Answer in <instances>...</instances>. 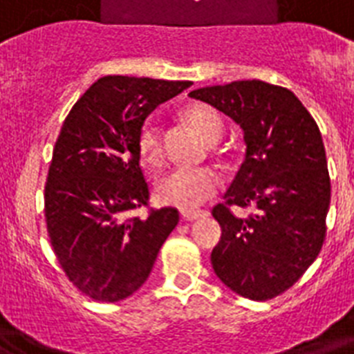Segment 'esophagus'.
<instances>
[{"label": "esophagus", "mask_w": 354, "mask_h": 354, "mask_svg": "<svg viewBox=\"0 0 354 354\" xmlns=\"http://www.w3.org/2000/svg\"><path fill=\"white\" fill-rule=\"evenodd\" d=\"M183 220H187V222H194V220H198V218H205L207 212L205 211H187L182 214Z\"/></svg>", "instance_id": "esophagus-1"}]
</instances>
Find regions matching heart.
<instances>
[{"instance_id":"1","label":"heart","mask_w":354,"mask_h":354,"mask_svg":"<svg viewBox=\"0 0 354 354\" xmlns=\"http://www.w3.org/2000/svg\"><path fill=\"white\" fill-rule=\"evenodd\" d=\"M187 120L207 143L222 138L223 120L214 109L196 105L189 109ZM138 145L145 162L158 163L162 160V129L156 120L151 118L143 123ZM218 187H220V178L211 169L174 167L160 178L156 192L158 198L167 205L178 207L182 211H194L216 194Z\"/></svg>"}]
</instances>
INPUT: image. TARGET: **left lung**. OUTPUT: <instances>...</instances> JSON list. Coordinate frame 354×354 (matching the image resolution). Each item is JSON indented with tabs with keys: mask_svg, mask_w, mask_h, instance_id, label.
Instances as JSON below:
<instances>
[{
	"mask_svg": "<svg viewBox=\"0 0 354 354\" xmlns=\"http://www.w3.org/2000/svg\"><path fill=\"white\" fill-rule=\"evenodd\" d=\"M189 96L231 118L245 143L225 203L212 209L222 227L212 269L240 297H277L317 260L326 238L331 182L320 129L291 91L260 80L196 88ZM251 203L259 214L249 221L226 207Z\"/></svg>",
	"mask_w": 354,
	"mask_h": 354,
	"instance_id": "obj_1",
	"label": "left lung"
}]
</instances>
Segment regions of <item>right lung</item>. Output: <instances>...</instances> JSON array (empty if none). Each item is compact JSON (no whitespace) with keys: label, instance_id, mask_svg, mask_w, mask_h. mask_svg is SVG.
<instances>
[{"label":"right lung","instance_id":"1","mask_svg":"<svg viewBox=\"0 0 354 354\" xmlns=\"http://www.w3.org/2000/svg\"><path fill=\"white\" fill-rule=\"evenodd\" d=\"M191 82L105 76L68 112L45 185V218L63 271L87 297L120 301L145 283L178 225L172 207L129 218L147 205L138 138L160 103Z\"/></svg>","mask_w":354,"mask_h":354}]
</instances>
